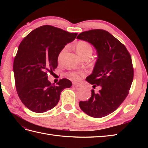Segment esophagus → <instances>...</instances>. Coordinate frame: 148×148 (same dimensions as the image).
<instances>
[{"label":"esophagus","mask_w":148,"mask_h":148,"mask_svg":"<svg viewBox=\"0 0 148 148\" xmlns=\"http://www.w3.org/2000/svg\"><path fill=\"white\" fill-rule=\"evenodd\" d=\"M73 85L75 86H77V87H81V86H82V84H81L79 83L74 82V83H73Z\"/></svg>","instance_id":"esophagus-1"}]
</instances>
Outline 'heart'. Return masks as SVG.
Listing matches in <instances>:
<instances>
[{"label":"heart","instance_id":"1","mask_svg":"<svg viewBox=\"0 0 148 148\" xmlns=\"http://www.w3.org/2000/svg\"><path fill=\"white\" fill-rule=\"evenodd\" d=\"M67 48L65 47L64 48L62 49V51L60 52L58 55V60H60L62 59L63 55H64V53L65 52ZM76 50L80 56H82L83 58H85L88 56H91L93 52V48L92 46H91L89 42H88L85 40H79L76 44ZM83 73L82 72H76V71H72L68 73L69 77L73 79H79L81 76H82Z\"/></svg>","mask_w":148,"mask_h":148}]
</instances>
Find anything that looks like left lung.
Segmentation results:
<instances>
[{"mask_svg": "<svg viewBox=\"0 0 148 148\" xmlns=\"http://www.w3.org/2000/svg\"><path fill=\"white\" fill-rule=\"evenodd\" d=\"M77 39L92 44L97 50L95 67L86 80L94 89L100 86L97 93L92 89L89 100L80 101L79 107L92 117L102 118L114 112L129 93L134 78L131 56L124 45L104 30L85 31Z\"/></svg>", "mask_w": 148, "mask_h": 148, "instance_id": "8db88e82", "label": "left lung"}]
</instances>
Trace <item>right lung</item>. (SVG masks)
Returning <instances> with one entry per match:
<instances>
[{
    "instance_id": "right-lung-1",
    "label": "right lung",
    "mask_w": 148,
    "mask_h": 148,
    "mask_svg": "<svg viewBox=\"0 0 148 148\" xmlns=\"http://www.w3.org/2000/svg\"><path fill=\"white\" fill-rule=\"evenodd\" d=\"M77 35L46 25L32 30L20 44L13 63L15 85L19 98L30 111L40 113L53 109L63 90L72 86L66 78L51 84L48 72L57 67L60 52Z\"/></svg>"
}]
</instances>
